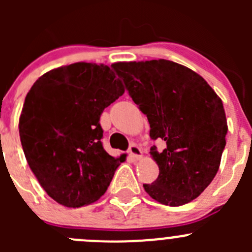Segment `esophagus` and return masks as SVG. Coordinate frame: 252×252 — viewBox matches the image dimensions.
Listing matches in <instances>:
<instances>
[{
    "label": "esophagus",
    "instance_id": "34e87169",
    "mask_svg": "<svg viewBox=\"0 0 252 252\" xmlns=\"http://www.w3.org/2000/svg\"><path fill=\"white\" fill-rule=\"evenodd\" d=\"M128 152L131 155V156L135 157V158H140V157L142 156V151H141L140 146H138L136 144H131L130 146H129Z\"/></svg>",
    "mask_w": 252,
    "mask_h": 252
}]
</instances>
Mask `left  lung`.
<instances>
[{
  "mask_svg": "<svg viewBox=\"0 0 252 252\" xmlns=\"http://www.w3.org/2000/svg\"><path fill=\"white\" fill-rule=\"evenodd\" d=\"M129 96L146 114L150 138L166 149L150 154L159 174L144 189L167 206L196 199L220 168L228 126L222 100L189 68L167 60L112 64Z\"/></svg>",
  "mask_w": 252,
  "mask_h": 252,
  "instance_id": "1",
  "label": "left lung"
}]
</instances>
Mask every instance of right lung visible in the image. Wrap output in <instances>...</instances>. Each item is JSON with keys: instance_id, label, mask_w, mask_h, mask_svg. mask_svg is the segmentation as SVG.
<instances>
[{"instance_id": "1", "label": "right lung", "mask_w": 252, "mask_h": 252, "mask_svg": "<svg viewBox=\"0 0 252 252\" xmlns=\"http://www.w3.org/2000/svg\"><path fill=\"white\" fill-rule=\"evenodd\" d=\"M123 94L108 65L85 62L45 73L28 93L19 118L23 151L58 204L80 207L107 190L123 161L103 149L100 117Z\"/></svg>"}]
</instances>
